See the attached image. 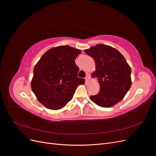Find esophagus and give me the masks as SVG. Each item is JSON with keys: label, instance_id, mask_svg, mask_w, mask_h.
<instances>
[{"label": "esophagus", "instance_id": "esophagus-1", "mask_svg": "<svg viewBox=\"0 0 156 156\" xmlns=\"http://www.w3.org/2000/svg\"><path fill=\"white\" fill-rule=\"evenodd\" d=\"M90 81V75H88L87 76L85 77V82H86V83H89Z\"/></svg>", "mask_w": 156, "mask_h": 156}]
</instances>
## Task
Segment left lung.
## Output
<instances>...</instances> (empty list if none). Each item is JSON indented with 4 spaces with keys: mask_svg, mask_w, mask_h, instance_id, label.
Here are the masks:
<instances>
[{
    "mask_svg": "<svg viewBox=\"0 0 156 156\" xmlns=\"http://www.w3.org/2000/svg\"><path fill=\"white\" fill-rule=\"evenodd\" d=\"M95 60L92 73L100 84V90L90 100L101 107H111L120 102L131 86V68L124 56L111 46L97 44L84 50Z\"/></svg>",
    "mask_w": 156,
    "mask_h": 156,
    "instance_id": "8db88e82",
    "label": "left lung"
}]
</instances>
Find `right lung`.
I'll return each mask as SVG.
<instances>
[{
    "label": "right lung",
    "mask_w": 156,
    "mask_h": 156,
    "mask_svg": "<svg viewBox=\"0 0 156 156\" xmlns=\"http://www.w3.org/2000/svg\"><path fill=\"white\" fill-rule=\"evenodd\" d=\"M81 51L69 45L47 51L33 70L31 88L40 103L51 110H58L72 100L75 90L84 79L79 78L75 60Z\"/></svg>",
    "instance_id": "right-lung-1"
}]
</instances>
